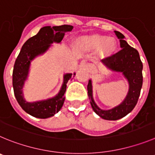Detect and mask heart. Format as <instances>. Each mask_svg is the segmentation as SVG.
I'll list each match as a JSON object with an SVG mask.
<instances>
[{
    "label": "heart",
    "instance_id": "b5f03b06",
    "mask_svg": "<svg viewBox=\"0 0 155 155\" xmlns=\"http://www.w3.org/2000/svg\"><path fill=\"white\" fill-rule=\"evenodd\" d=\"M78 45L84 49H98L101 48L103 53L110 54L115 49L116 42L113 38H107L103 35H92L81 38L78 40Z\"/></svg>",
    "mask_w": 155,
    "mask_h": 155
}]
</instances>
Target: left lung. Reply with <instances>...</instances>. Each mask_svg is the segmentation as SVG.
I'll return each mask as SVG.
<instances>
[{"label": "left lung", "mask_w": 155, "mask_h": 155, "mask_svg": "<svg viewBox=\"0 0 155 155\" xmlns=\"http://www.w3.org/2000/svg\"><path fill=\"white\" fill-rule=\"evenodd\" d=\"M120 39L121 50L107 57L103 62L109 69L122 72L129 83V91L125 100L117 107L103 110L95 104L92 95V83L89 81L87 86L88 97L90 100L92 108L94 112L103 119L108 120H116L120 119L133 110L140 97V90L143 83V64L140 60L137 50L130 47L125 40L124 36L119 31H114Z\"/></svg>", "instance_id": "obj_1"}]
</instances>
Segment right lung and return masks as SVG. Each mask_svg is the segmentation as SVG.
Returning a JSON list of instances; mask_svg holds the SVG:
<instances>
[{
    "instance_id": "obj_1",
    "label": "right lung",
    "mask_w": 155,
    "mask_h": 155,
    "mask_svg": "<svg viewBox=\"0 0 155 155\" xmlns=\"http://www.w3.org/2000/svg\"><path fill=\"white\" fill-rule=\"evenodd\" d=\"M72 28L73 26L67 25L52 28L50 26L41 28L37 35L25 41L15 60L12 75L15 98L24 110L35 117L45 119L52 117L60 110L65 101L64 95L66 90V83L71 79L72 74L69 73L64 76V83L56 97L44 101L28 103L24 99L22 87L27 79L31 61L37 55L46 51L52 42H60L65 35V32L70 31Z\"/></svg>"
}]
</instances>
